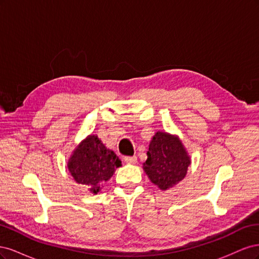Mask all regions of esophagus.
<instances>
[{"label": "esophagus", "instance_id": "1", "mask_svg": "<svg viewBox=\"0 0 259 259\" xmlns=\"http://www.w3.org/2000/svg\"><path fill=\"white\" fill-rule=\"evenodd\" d=\"M124 162L127 164H135L137 162V158L134 156H124Z\"/></svg>", "mask_w": 259, "mask_h": 259}]
</instances>
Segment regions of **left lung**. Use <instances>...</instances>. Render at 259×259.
Instances as JSON below:
<instances>
[{
	"instance_id": "left-lung-1",
	"label": "left lung",
	"mask_w": 259,
	"mask_h": 259,
	"mask_svg": "<svg viewBox=\"0 0 259 259\" xmlns=\"http://www.w3.org/2000/svg\"><path fill=\"white\" fill-rule=\"evenodd\" d=\"M147 154L144 169L161 190H166L184 179L190 165V158L182 142L167 133H156L149 145Z\"/></svg>"
}]
</instances>
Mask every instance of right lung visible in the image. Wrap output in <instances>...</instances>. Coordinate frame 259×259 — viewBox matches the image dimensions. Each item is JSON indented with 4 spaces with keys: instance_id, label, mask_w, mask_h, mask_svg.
I'll use <instances>...</instances> for the list:
<instances>
[{
    "instance_id": "right-lung-1",
    "label": "right lung",
    "mask_w": 259,
    "mask_h": 259,
    "mask_svg": "<svg viewBox=\"0 0 259 259\" xmlns=\"http://www.w3.org/2000/svg\"><path fill=\"white\" fill-rule=\"evenodd\" d=\"M121 166L116 154L107 149L99 138L91 135L77 146L68 163V168L77 184L97 193L105 182L110 179L115 167Z\"/></svg>"
}]
</instances>
